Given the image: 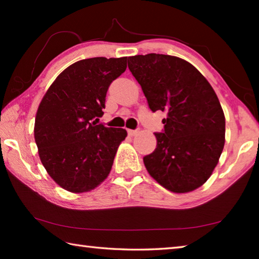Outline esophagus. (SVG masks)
<instances>
[{
	"label": "esophagus",
	"instance_id": "obj_1",
	"mask_svg": "<svg viewBox=\"0 0 259 259\" xmlns=\"http://www.w3.org/2000/svg\"><path fill=\"white\" fill-rule=\"evenodd\" d=\"M139 133V130H131V129H129L128 130V134H129V136H136Z\"/></svg>",
	"mask_w": 259,
	"mask_h": 259
}]
</instances>
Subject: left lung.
Masks as SVG:
<instances>
[{
  "instance_id": "1",
  "label": "left lung",
  "mask_w": 259,
  "mask_h": 259,
  "mask_svg": "<svg viewBox=\"0 0 259 259\" xmlns=\"http://www.w3.org/2000/svg\"><path fill=\"white\" fill-rule=\"evenodd\" d=\"M128 67L151 111L166 113L156 148L144 156L152 178L174 193L208 181L225 144V115L212 87L192 64L169 55L133 56Z\"/></svg>"
}]
</instances>
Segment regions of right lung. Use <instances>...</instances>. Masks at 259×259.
Wrapping results in <instances>:
<instances>
[{"mask_svg": "<svg viewBox=\"0 0 259 259\" xmlns=\"http://www.w3.org/2000/svg\"><path fill=\"white\" fill-rule=\"evenodd\" d=\"M126 68V57L78 60L64 69L38 105L34 138L47 172L64 190H95L111 172L126 137L121 128L96 124L111 83Z\"/></svg>", "mask_w": 259, "mask_h": 259, "instance_id": "obj_1", "label": "right lung"}]
</instances>
